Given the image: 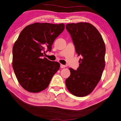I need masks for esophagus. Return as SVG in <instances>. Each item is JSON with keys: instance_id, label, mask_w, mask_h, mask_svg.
Listing matches in <instances>:
<instances>
[{"instance_id": "esophagus-1", "label": "esophagus", "mask_w": 121, "mask_h": 121, "mask_svg": "<svg viewBox=\"0 0 121 121\" xmlns=\"http://www.w3.org/2000/svg\"><path fill=\"white\" fill-rule=\"evenodd\" d=\"M66 67L65 65H62V64H60V68H65Z\"/></svg>"}]
</instances>
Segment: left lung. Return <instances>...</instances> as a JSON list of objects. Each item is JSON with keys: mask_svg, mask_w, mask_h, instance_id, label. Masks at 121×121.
I'll use <instances>...</instances> for the list:
<instances>
[{"mask_svg": "<svg viewBox=\"0 0 121 121\" xmlns=\"http://www.w3.org/2000/svg\"><path fill=\"white\" fill-rule=\"evenodd\" d=\"M66 28L78 55L82 56L77 70L69 68L70 75L65 81L66 86L74 95L85 97L92 92L101 79L105 68V44L101 35L91 23H69Z\"/></svg>", "mask_w": 121, "mask_h": 121, "instance_id": "obj_1", "label": "left lung"}]
</instances>
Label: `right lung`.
I'll return each instance as SVG.
<instances>
[{
	"label": "right lung",
	"mask_w": 121,
	"mask_h": 121,
	"mask_svg": "<svg viewBox=\"0 0 121 121\" xmlns=\"http://www.w3.org/2000/svg\"><path fill=\"white\" fill-rule=\"evenodd\" d=\"M65 28L63 23H35L22 30L13 47L12 65L20 85L27 91L39 93L48 87L59 70V62L42 57L50 51L55 39Z\"/></svg>",
	"instance_id": "obj_1"
}]
</instances>
